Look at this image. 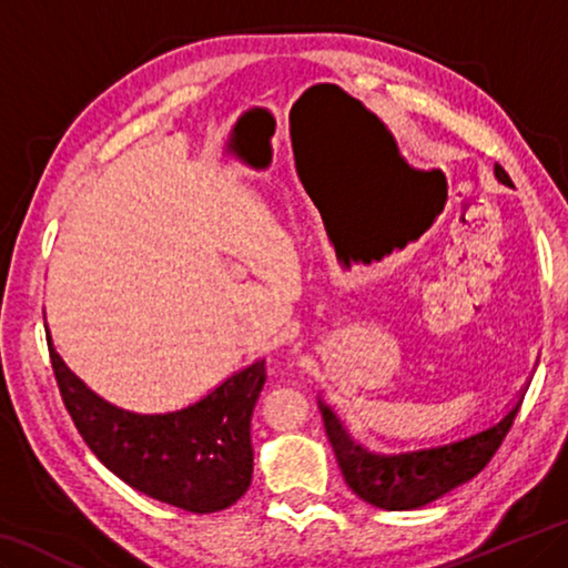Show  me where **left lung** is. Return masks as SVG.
I'll return each instance as SVG.
<instances>
[{
    "label": "left lung",
    "instance_id": "8db88e82",
    "mask_svg": "<svg viewBox=\"0 0 568 568\" xmlns=\"http://www.w3.org/2000/svg\"><path fill=\"white\" fill-rule=\"evenodd\" d=\"M495 179L500 184L513 186L510 176L500 164H495ZM524 386L518 399L498 422L483 427L473 435L417 449H399V453H376L348 435L344 422L326 402H318L323 425H326L328 443L336 453V460L348 488L358 498L384 510H417L427 503L443 498L457 485L473 480L485 465L490 463L495 449L516 419L520 402L526 397Z\"/></svg>",
    "mask_w": 568,
    "mask_h": 568
}]
</instances>
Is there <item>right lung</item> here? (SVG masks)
I'll return each mask as SVG.
<instances>
[{
    "label": "right lung",
    "mask_w": 568,
    "mask_h": 568,
    "mask_svg": "<svg viewBox=\"0 0 568 568\" xmlns=\"http://www.w3.org/2000/svg\"><path fill=\"white\" fill-rule=\"evenodd\" d=\"M62 402L85 445L108 470L149 498L189 513H217L252 483L250 422L265 384V358L227 376L189 407L141 414L90 389L52 346Z\"/></svg>",
    "instance_id": "add662e5"
}]
</instances>
